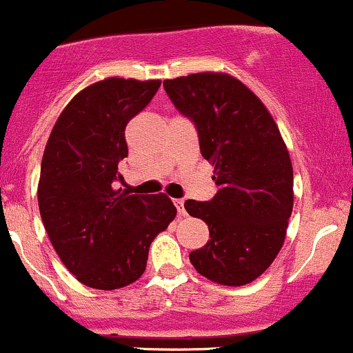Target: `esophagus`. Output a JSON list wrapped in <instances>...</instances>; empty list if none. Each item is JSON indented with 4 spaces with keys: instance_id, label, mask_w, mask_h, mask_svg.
I'll use <instances>...</instances> for the list:
<instances>
[{
    "instance_id": "1",
    "label": "esophagus",
    "mask_w": 353,
    "mask_h": 353,
    "mask_svg": "<svg viewBox=\"0 0 353 353\" xmlns=\"http://www.w3.org/2000/svg\"><path fill=\"white\" fill-rule=\"evenodd\" d=\"M175 205H176V209H178V214H180V216L187 214V211H185V208H183V199H176Z\"/></svg>"
}]
</instances>
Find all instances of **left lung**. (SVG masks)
Segmentation results:
<instances>
[{"label":"left lung","mask_w":353,"mask_h":353,"mask_svg":"<svg viewBox=\"0 0 353 353\" xmlns=\"http://www.w3.org/2000/svg\"><path fill=\"white\" fill-rule=\"evenodd\" d=\"M163 85L194 123L218 187L211 201H185L209 228L208 243L188 256L192 266L219 285L250 283L280 252L294 209L287 145L259 97L233 77L194 73Z\"/></svg>","instance_id":"8db88e82"}]
</instances>
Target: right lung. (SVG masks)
<instances>
[{
	"label": "right lung",
	"mask_w": 353,
	"mask_h": 353,
	"mask_svg": "<svg viewBox=\"0 0 353 353\" xmlns=\"http://www.w3.org/2000/svg\"><path fill=\"white\" fill-rule=\"evenodd\" d=\"M159 80L111 79L77 94L51 130L41 163V218L54 250L80 283L117 290L142 276L149 245L175 219L165 194L117 188L128 156L125 128Z\"/></svg>",
	"instance_id": "add662e5"
}]
</instances>
